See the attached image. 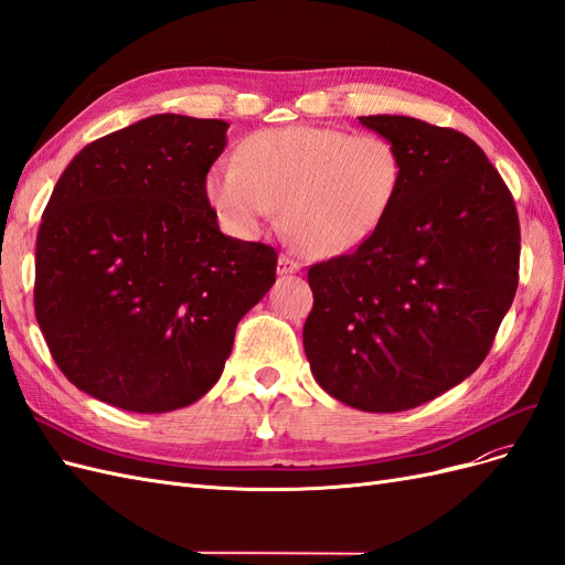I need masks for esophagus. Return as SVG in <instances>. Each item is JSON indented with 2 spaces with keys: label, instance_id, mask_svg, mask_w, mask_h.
Here are the masks:
<instances>
[{
  "label": "esophagus",
  "instance_id": "esophagus-1",
  "mask_svg": "<svg viewBox=\"0 0 565 565\" xmlns=\"http://www.w3.org/2000/svg\"><path fill=\"white\" fill-rule=\"evenodd\" d=\"M301 268V264L295 259L292 254H280L278 259V273L280 276H289V273H297Z\"/></svg>",
  "mask_w": 565,
  "mask_h": 565
}]
</instances>
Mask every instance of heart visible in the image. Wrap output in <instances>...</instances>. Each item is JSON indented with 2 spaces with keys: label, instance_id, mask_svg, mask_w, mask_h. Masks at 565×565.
Instances as JSON below:
<instances>
[{
  "label": "heart",
  "instance_id": "obj_1",
  "mask_svg": "<svg viewBox=\"0 0 565 565\" xmlns=\"http://www.w3.org/2000/svg\"><path fill=\"white\" fill-rule=\"evenodd\" d=\"M405 177L396 143L380 134L289 125L249 134L235 162H216L204 195L231 233L259 235L278 207L306 256L334 259L388 218Z\"/></svg>",
  "mask_w": 565,
  "mask_h": 565
}]
</instances>
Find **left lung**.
<instances>
[{
	"mask_svg": "<svg viewBox=\"0 0 565 565\" xmlns=\"http://www.w3.org/2000/svg\"><path fill=\"white\" fill-rule=\"evenodd\" d=\"M358 119L401 150L403 188L367 243L309 268L303 351L332 398L401 413L486 361L519 287L521 228L469 136L405 115Z\"/></svg>",
	"mask_w": 565,
	"mask_h": 565,
	"instance_id": "8db88e82",
	"label": "left lung"
}]
</instances>
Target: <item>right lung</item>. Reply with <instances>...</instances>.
Wrapping results in <instances>:
<instances>
[{"mask_svg": "<svg viewBox=\"0 0 565 565\" xmlns=\"http://www.w3.org/2000/svg\"><path fill=\"white\" fill-rule=\"evenodd\" d=\"M228 122L152 115L84 146L42 214L35 316L61 372L129 413H169L224 372L278 252L224 235L204 177Z\"/></svg>", "mask_w": 565, "mask_h": 565, "instance_id": "add662e5", "label": "right lung"}]
</instances>
